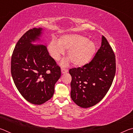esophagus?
<instances>
[{
  "label": "esophagus",
  "mask_w": 133,
  "mask_h": 133,
  "mask_svg": "<svg viewBox=\"0 0 133 133\" xmlns=\"http://www.w3.org/2000/svg\"><path fill=\"white\" fill-rule=\"evenodd\" d=\"M61 71H62V74H64V73H67V71H68V70L62 68L61 69Z\"/></svg>",
  "instance_id": "1"
}]
</instances>
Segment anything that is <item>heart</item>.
<instances>
[{"mask_svg": "<svg viewBox=\"0 0 133 133\" xmlns=\"http://www.w3.org/2000/svg\"><path fill=\"white\" fill-rule=\"evenodd\" d=\"M49 54L54 60H59L67 50V56L74 66H83L90 62L96 52V46L91 40L77 34H69L62 36L58 42L52 40L48 47ZM63 64H66L64 61Z\"/></svg>", "mask_w": 133, "mask_h": 133, "instance_id": "obj_1", "label": "heart"}]
</instances>
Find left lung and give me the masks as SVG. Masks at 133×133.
Masks as SVG:
<instances>
[{"label": "left lung", "mask_w": 133, "mask_h": 133, "mask_svg": "<svg viewBox=\"0 0 133 133\" xmlns=\"http://www.w3.org/2000/svg\"><path fill=\"white\" fill-rule=\"evenodd\" d=\"M71 98L78 106L97 104L111 87L116 74L115 55L104 36L93 59L82 67L70 69Z\"/></svg>", "instance_id": "left-lung-1"}]
</instances>
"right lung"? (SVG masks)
<instances>
[{"label": "right lung", "mask_w": 133, "mask_h": 133, "mask_svg": "<svg viewBox=\"0 0 133 133\" xmlns=\"http://www.w3.org/2000/svg\"><path fill=\"white\" fill-rule=\"evenodd\" d=\"M44 29L33 28L16 45L11 59V73L16 87L29 103L40 105L52 97L55 85L61 76L60 67L49 55L40 38ZM46 44V43H45Z\"/></svg>", "instance_id": "obj_1"}]
</instances>
